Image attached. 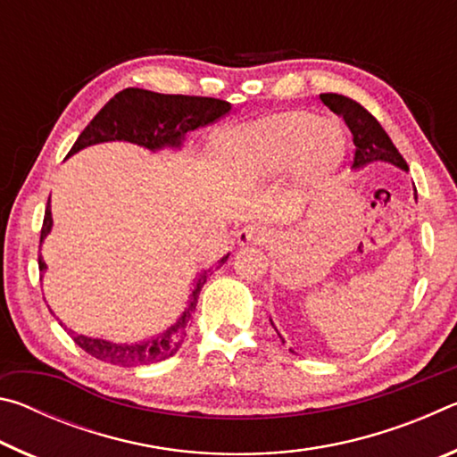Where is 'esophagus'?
I'll list each match as a JSON object with an SVG mask.
<instances>
[{"label": "esophagus", "instance_id": "1", "mask_svg": "<svg viewBox=\"0 0 457 457\" xmlns=\"http://www.w3.org/2000/svg\"><path fill=\"white\" fill-rule=\"evenodd\" d=\"M270 239V231L262 226H245L237 234L239 245H266Z\"/></svg>", "mask_w": 457, "mask_h": 457}]
</instances>
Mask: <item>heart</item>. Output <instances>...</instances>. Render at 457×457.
I'll list each match as a JSON object with an SVG mask.
<instances>
[{
  "mask_svg": "<svg viewBox=\"0 0 457 457\" xmlns=\"http://www.w3.org/2000/svg\"><path fill=\"white\" fill-rule=\"evenodd\" d=\"M345 138L337 125L308 112H280L226 129L215 141L220 157L247 181L280 173L292 161L306 177L337 165Z\"/></svg>",
  "mask_w": 457,
  "mask_h": 457,
  "instance_id": "1",
  "label": "heart"
}]
</instances>
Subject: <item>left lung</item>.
Returning <instances> with one entry per match:
<instances>
[{
  "mask_svg": "<svg viewBox=\"0 0 457 457\" xmlns=\"http://www.w3.org/2000/svg\"><path fill=\"white\" fill-rule=\"evenodd\" d=\"M320 100L327 104L332 112L343 117L346 127L353 133L354 143V159L353 167L361 169L375 161H385V163L397 165L403 171H409L405 159L401 157L397 146L393 145L389 135L385 133V129L378 125V120L370 114L365 106H361L357 100L343 95H320ZM274 327V322H272ZM282 338V337H280Z\"/></svg>",
  "mask_w": 457,
  "mask_h": 457,
  "instance_id": "obj_1",
  "label": "left lung"
}]
</instances>
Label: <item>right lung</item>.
<instances>
[{
    "mask_svg": "<svg viewBox=\"0 0 457 457\" xmlns=\"http://www.w3.org/2000/svg\"><path fill=\"white\" fill-rule=\"evenodd\" d=\"M231 111V104L220 98L207 96H185V95H159V92L143 90V88H125L119 95H114L108 103L100 108V112L88 122V127L82 130L80 137L76 138L68 157L79 153L84 146L108 143V141H127L138 146H145L149 151L161 149H179L183 145L185 135L189 130L215 122ZM52 229V212L50 199L46 207L42 236L50 234ZM229 256V253H228ZM223 256L220 264L228 260ZM37 266L40 272L46 270V262L42 253L37 256ZM207 280V270H204L193 282V288L179 320L171 324L165 332L157 337H151L141 343H111L104 338H92L87 335H79L71 328H66L74 338V343L87 351L90 357L98 361L111 362L119 367H138V365H153V362L165 361L179 351L187 330L191 327V314L197 306L199 292Z\"/></svg>",
    "mask_w": 457,
    "mask_h": 457,
    "instance_id": "add662e5",
    "label": "right lung"
}]
</instances>
